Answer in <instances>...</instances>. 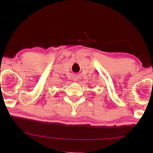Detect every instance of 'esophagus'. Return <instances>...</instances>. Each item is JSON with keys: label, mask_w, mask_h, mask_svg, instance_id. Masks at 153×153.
<instances>
[{"label": "esophagus", "mask_w": 153, "mask_h": 153, "mask_svg": "<svg viewBox=\"0 0 153 153\" xmlns=\"http://www.w3.org/2000/svg\"><path fill=\"white\" fill-rule=\"evenodd\" d=\"M74 80H75V81H77V80H78V78H75L74 79Z\"/></svg>", "instance_id": "esophagus-1"}]
</instances>
